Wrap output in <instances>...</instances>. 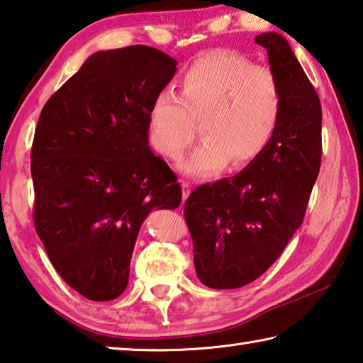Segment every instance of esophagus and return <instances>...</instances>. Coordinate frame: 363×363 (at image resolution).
<instances>
[{
  "instance_id": "esophagus-1",
  "label": "esophagus",
  "mask_w": 363,
  "mask_h": 363,
  "mask_svg": "<svg viewBox=\"0 0 363 363\" xmlns=\"http://www.w3.org/2000/svg\"><path fill=\"white\" fill-rule=\"evenodd\" d=\"M181 187H182V199L186 200L189 194H190V182L189 181H181Z\"/></svg>"
}]
</instances>
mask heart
Segmentation results:
<instances>
[{
	"label": "heart",
	"mask_w": 363,
	"mask_h": 363,
	"mask_svg": "<svg viewBox=\"0 0 363 363\" xmlns=\"http://www.w3.org/2000/svg\"><path fill=\"white\" fill-rule=\"evenodd\" d=\"M284 94L278 76L246 55L217 49L195 58L177 81V96L160 91L149 111L150 140L168 159H179L200 123L203 143L181 163L184 173L209 176L228 163L254 162L279 128Z\"/></svg>",
	"instance_id": "1"
}]
</instances>
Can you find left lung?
<instances>
[{
	"label": "left lung",
	"instance_id": "1",
	"mask_svg": "<svg viewBox=\"0 0 363 363\" xmlns=\"http://www.w3.org/2000/svg\"><path fill=\"white\" fill-rule=\"evenodd\" d=\"M255 43L282 85L279 128L245 169L196 187L184 204L196 276L211 289L246 286L278 260L320 169L322 109L313 84L278 33H262Z\"/></svg>",
	"mask_w": 363,
	"mask_h": 363
}]
</instances>
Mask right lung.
<instances>
[{"mask_svg":"<svg viewBox=\"0 0 363 363\" xmlns=\"http://www.w3.org/2000/svg\"><path fill=\"white\" fill-rule=\"evenodd\" d=\"M177 62L147 45L90 55L39 116L33 220L57 273L94 301L127 289L141 223L176 209V174L149 147V111Z\"/></svg>","mask_w":363,"mask_h":363,"instance_id":"1","label":"right lung"}]
</instances>
